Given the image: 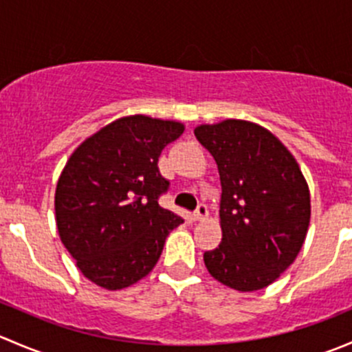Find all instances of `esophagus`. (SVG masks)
<instances>
[{"label": "esophagus", "instance_id": "1", "mask_svg": "<svg viewBox=\"0 0 352 352\" xmlns=\"http://www.w3.org/2000/svg\"><path fill=\"white\" fill-rule=\"evenodd\" d=\"M192 216H194V219H196V221H199V219H202V218H204V216H208V206H206L204 202H199L196 211L192 212Z\"/></svg>", "mask_w": 352, "mask_h": 352}]
</instances>
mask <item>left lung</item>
Here are the masks:
<instances>
[{"mask_svg": "<svg viewBox=\"0 0 352 352\" xmlns=\"http://www.w3.org/2000/svg\"><path fill=\"white\" fill-rule=\"evenodd\" d=\"M218 163L223 239L204 252L209 274L239 291L274 283L293 264L310 223V192L285 144L264 127L228 119L194 129Z\"/></svg>", "mask_w": 352, "mask_h": 352, "instance_id": "1", "label": "left lung"}]
</instances>
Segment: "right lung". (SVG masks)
<instances>
[{"label": "right lung", "instance_id": "right-lung-1", "mask_svg": "<svg viewBox=\"0 0 352 352\" xmlns=\"http://www.w3.org/2000/svg\"><path fill=\"white\" fill-rule=\"evenodd\" d=\"M182 133L173 120L122 117L67 160L56 187V223L78 269L95 285L113 291L140 281L184 223L158 204L170 187L158 158Z\"/></svg>", "mask_w": 352, "mask_h": 352}]
</instances>
